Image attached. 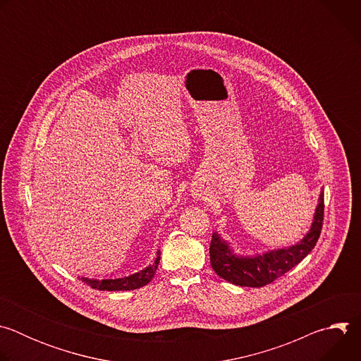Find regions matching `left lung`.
<instances>
[{"mask_svg":"<svg viewBox=\"0 0 361 361\" xmlns=\"http://www.w3.org/2000/svg\"><path fill=\"white\" fill-rule=\"evenodd\" d=\"M324 192L319 195L313 223L307 234L295 244L269 250L263 254H237L230 241L214 231L210 244V262L213 270L226 281L241 287H264L297 266L314 248L323 227Z\"/></svg>","mask_w":361,"mask_h":361,"instance_id":"left-lung-1","label":"left lung"}]
</instances>
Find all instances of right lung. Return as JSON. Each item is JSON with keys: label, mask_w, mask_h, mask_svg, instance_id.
Returning <instances> with one entry per match:
<instances>
[{"label": "right lung", "mask_w": 361, "mask_h": 361, "mask_svg": "<svg viewBox=\"0 0 361 361\" xmlns=\"http://www.w3.org/2000/svg\"><path fill=\"white\" fill-rule=\"evenodd\" d=\"M160 254L161 251L157 250L156 252V259L151 262V264H148L145 269L131 274V276H126V277H120V279H104V280H98V279H88V277H81V280L91 286L92 288L97 290H102V291H124V290H135L140 287L147 286L154 274L157 271L159 263H160Z\"/></svg>", "instance_id": "add662e5"}]
</instances>
